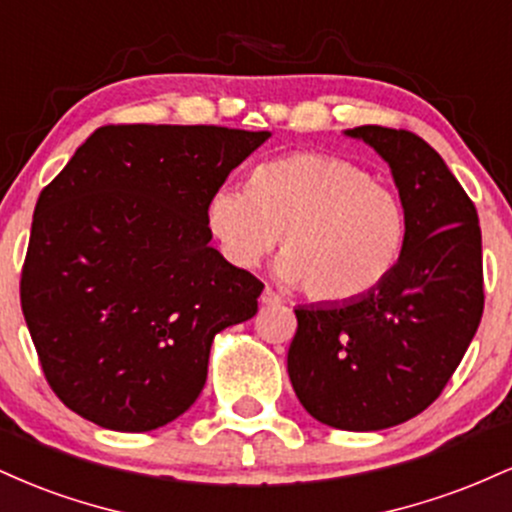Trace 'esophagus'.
<instances>
[{
  "instance_id": "esophagus-1",
  "label": "esophagus",
  "mask_w": 512,
  "mask_h": 512,
  "mask_svg": "<svg viewBox=\"0 0 512 512\" xmlns=\"http://www.w3.org/2000/svg\"><path fill=\"white\" fill-rule=\"evenodd\" d=\"M260 303H262V305H276V303H281V296H279V293L272 291V289H269V286H267V289L262 291Z\"/></svg>"
}]
</instances>
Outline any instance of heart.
Segmentation results:
<instances>
[{
  "mask_svg": "<svg viewBox=\"0 0 512 512\" xmlns=\"http://www.w3.org/2000/svg\"><path fill=\"white\" fill-rule=\"evenodd\" d=\"M207 228L236 269H252L281 236L276 274L310 298L346 303L395 272L407 219L395 192L356 163L330 154H286L252 170L248 190L219 187Z\"/></svg>",
  "mask_w": 512,
  "mask_h": 512,
  "instance_id": "b5f03b06",
  "label": "heart"
}]
</instances>
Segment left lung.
Wrapping results in <instances>:
<instances>
[{
	"label": "left lung",
	"mask_w": 512,
	"mask_h": 512,
	"mask_svg": "<svg viewBox=\"0 0 512 512\" xmlns=\"http://www.w3.org/2000/svg\"><path fill=\"white\" fill-rule=\"evenodd\" d=\"M390 166L407 238L366 296L296 308L289 378L313 419L342 431L404 424L438 399L484 313L481 228L436 149L407 129H346Z\"/></svg>",
	"instance_id": "left-lung-1"
}]
</instances>
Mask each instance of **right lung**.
Masks as SVG:
<instances>
[{
  "mask_svg": "<svg viewBox=\"0 0 512 512\" xmlns=\"http://www.w3.org/2000/svg\"><path fill=\"white\" fill-rule=\"evenodd\" d=\"M269 132L108 125L40 192L21 310L57 397L93 424L144 433L207 383L211 342L264 289L209 245V197Z\"/></svg>",
  "mask_w": 512,
  "mask_h": 512,
  "instance_id": "obj_1",
  "label": "right lung"
}]
</instances>
